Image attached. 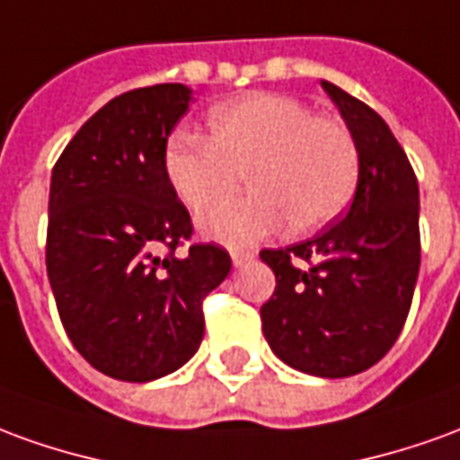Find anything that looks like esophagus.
<instances>
[{"mask_svg": "<svg viewBox=\"0 0 460 460\" xmlns=\"http://www.w3.org/2000/svg\"><path fill=\"white\" fill-rule=\"evenodd\" d=\"M252 259H253V252H243V249H234V252H231V261H234L236 269H239V266H246Z\"/></svg>", "mask_w": 460, "mask_h": 460, "instance_id": "obj_1", "label": "esophagus"}]
</instances>
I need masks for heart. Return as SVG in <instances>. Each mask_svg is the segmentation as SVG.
I'll return each mask as SVG.
<instances>
[{"mask_svg": "<svg viewBox=\"0 0 460 460\" xmlns=\"http://www.w3.org/2000/svg\"><path fill=\"white\" fill-rule=\"evenodd\" d=\"M162 169L181 204L201 219L208 239L243 246L281 229L311 234L349 207L361 154L351 129L294 96L253 92L208 109L207 139L176 131L164 144ZM252 194L222 208L240 174ZM222 208L219 209L218 207Z\"/></svg>", "mask_w": 460, "mask_h": 460, "instance_id": "heart-1", "label": "heart"}]
</instances>
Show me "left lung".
I'll list each match as a JSON object with an SVG mask.
<instances>
[{"label":"left lung","mask_w":460,"mask_h":460,"mask_svg":"<svg viewBox=\"0 0 460 460\" xmlns=\"http://www.w3.org/2000/svg\"><path fill=\"white\" fill-rule=\"evenodd\" d=\"M361 154L346 217L314 239L263 249L276 276L261 306L271 351L296 371L346 378L396 343L419 279V181L388 124L356 96L321 82Z\"/></svg>","instance_id":"left-lung-1"}]
</instances>
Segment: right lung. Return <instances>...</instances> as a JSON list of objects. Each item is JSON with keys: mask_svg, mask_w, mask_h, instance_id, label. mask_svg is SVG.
Here are the masks:
<instances>
[{"mask_svg": "<svg viewBox=\"0 0 460 460\" xmlns=\"http://www.w3.org/2000/svg\"><path fill=\"white\" fill-rule=\"evenodd\" d=\"M191 89L114 96L51 169L47 274L74 349L96 371L144 384L172 374L204 339V298L229 276L219 243H191L186 207L166 184L164 144Z\"/></svg>", "mask_w": 460, "mask_h": 460, "instance_id": "obj_1", "label": "right lung"}]
</instances>
